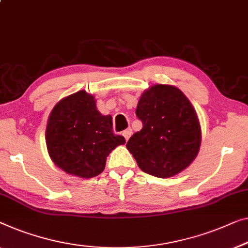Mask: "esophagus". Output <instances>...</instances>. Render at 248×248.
Returning <instances> with one entry per match:
<instances>
[{"mask_svg": "<svg viewBox=\"0 0 248 248\" xmlns=\"http://www.w3.org/2000/svg\"><path fill=\"white\" fill-rule=\"evenodd\" d=\"M131 135H132V128H126V130L123 132V136L125 138V140H126V141L131 138Z\"/></svg>", "mask_w": 248, "mask_h": 248, "instance_id": "1", "label": "esophagus"}]
</instances>
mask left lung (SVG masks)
<instances>
[{"label": "left lung", "instance_id": "left-lung-1", "mask_svg": "<svg viewBox=\"0 0 248 248\" xmlns=\"http://www.w3.org/2000/svg\"><path fill=\"white\" fill-rule=\"evenodd\" d=\"M136 116L143 127L131 136L126 148L145 173L171 178L198 155L202 144L199 118L178 87L151 86L139 99Z\"/></svg>", "mask_w": 248, "mask_h": 248}]
</instances>
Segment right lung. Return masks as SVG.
I'll return each mask as SVG.
<instances>
[{
  "mask_svg": "<svg viewBox=\"0 0 248 248\" xmlns=\"http://www.w3.org/2000/svg\"><path fill=\"white\" fill-rule=\"evenodd\" d=\"M112 121V116L99 112L95 96L86 91L60 99L46 128L50 159L75 177L89 179L100 174L109 153L125 144L124 136L113 133Z\"/></svg>",
  "mask_w": 248,
  "mask_h": 248,
  "instance_id": "1",
  "label": "right lung"
}]
</instances>
